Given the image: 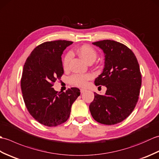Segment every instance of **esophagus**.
<instances>
[{
    "label": "esophagus",
    "mask_w": 159,
    "mask_h": 159,
    "mask_svg": "<svg viewBox=\"0 0 159 159\" xmlns=\"http://www.w3.org/2000/svg\"><path fill=\"white\" fill-rule=\"evenodd\" d=\"M85 92V89H80V93H83V92Z\"/></svg>",
    "instance_id": "1"
}]
</instances>
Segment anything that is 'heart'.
Returning a JSON list of instances; mask_svg holds the SVG:
<instances>
[{
	"label": "heart",
	"instance_id": "obj_1",
	"mask_svg": "<svg viewBox=\"0 0 159 159\" xmlns=\"http://www.w3.org/2000/svg\"><path fill=\"white\" fill-rule=\"evenodd\" d=\"M76 52L81 58H83L86 62L89 63L94 61L97 57V52L92 46L85 44L83 45L76 50ZM72 54L68 52L65 55L63 60V68L67 70L69 67L70 60L72 59ZM92 79V74H75L70 78V83L73 85L77 87H84L87 86L89 80Z\"/></svg>",
	"mask_w": 159,
	"mask_h": 159
}]
</instances>
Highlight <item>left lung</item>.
<instances>
[{"mask_svg":"<svg viewBox=\"0 0 159 159\" xmlns=\"http://www.w3.org/2000/svg\"><path fill=\"white\" fill-rule=\"evenodd\" d=\"M93 44L105 55L103 72L94 83L107 89L104 96L94 93L89 111L98 122L116 124L130 116L139 99L141 86L139 65L133 52L123 43L105 39Z\"/></svg>","mask_w":159,"mask_h":159,"instance_id":"left-lung-1","label":"left lung"}]
</instances>
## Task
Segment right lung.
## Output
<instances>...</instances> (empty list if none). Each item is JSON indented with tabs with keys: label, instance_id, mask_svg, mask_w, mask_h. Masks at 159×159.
I'll return each mask as SVG.
<instances>
[{
	"label": "right lung",
	"instance_id": "1",
	"mask_svg": "<svg viewBox=\"0 0 159 159\" xmlns=\"http://www.w3.org/2000/svg\"><path fill=\"white\" fill-rule=\"evenodd\" d=\"M72 43L66 40L43 42L35 48L24 65L21 78L24 102L31 116L46 126L66 122L73 102L80 96L76 87L66 92L52 88L63 74V50Z\"/></svg>",
	"mask_w": 159,
	"mask_h": 159
}]
</instances>
